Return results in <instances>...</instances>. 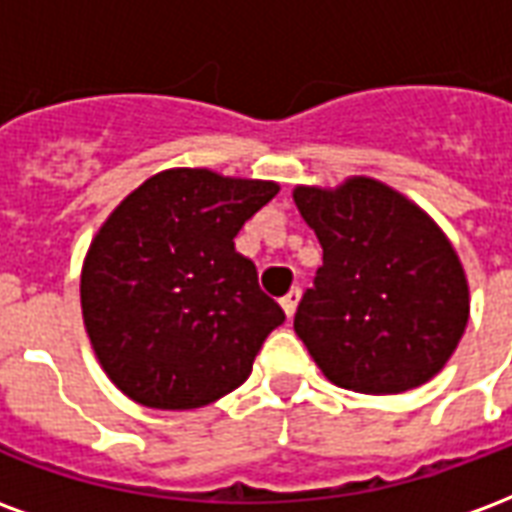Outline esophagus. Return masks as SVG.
Listing matches in <instances>:
<instances>
[{
    "instance_id": "34e87169",
    "label": "esophagus",
    "mask_w": 512,
    "mask_h": 512,
    "mask_svg": "<svg viewBox=\"0 0 512 512\" xmlns=\"http://www.w3.org/2000/svg\"><path fill=\"white\" fill-rule=\"evenodd\" d=\"M299 299H301V293H299V288H293L288 293V296H282V301H279V304H282V310H285V315H288V318H293V315H296V307H299Z\"/></svg>"
}]
</instances>
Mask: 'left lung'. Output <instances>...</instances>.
I'll return each mask as SVG.
<instances>
[{"label":"left lung","mask_w":512,"mask_h":512,"mask_svg":"<svg viewBox=\"0 0 512 512\" xmlns=\"http://www.w3.org/2000/svg\"><path fill=\"white\" fill-rule=\"evenodd\" d=\"M323 266L293 329L332 384L397 395L439 373L469 323V282L428 213L376 178L296 186Z\"/></svg>","instance_id":"obj_1"}]
</instances>
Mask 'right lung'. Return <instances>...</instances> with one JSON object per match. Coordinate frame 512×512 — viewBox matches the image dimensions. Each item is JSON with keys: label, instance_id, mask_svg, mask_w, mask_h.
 <instances>
[{"label": "right lung", "instance_id": "obj_1", "mask_svg": "<svg viewBox=\"0 0 512 512\" xmlns=\"http://www.w3.org/2000/svg\"><path fill=\"white\" fill-rule=\"evenodd\" d=\"M274 180L156 172L109 213L82 266V318L109 381L161 411L202 408L252 373L285 312L233 238Z\"/></svg>", "mask_w": 512, "mask_h": 512}]
</instances>
